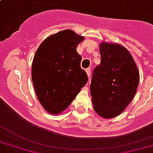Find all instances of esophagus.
I'll return each instance as SVG.
<instances>
[{
    "label": "esophagus",
    "mask_w": 153,
    "mask_h": 153,
    "mask_svg": "<svg viewBox=\"0 0 153 153\" xmlns=\"http://www.w3.org/2000/svg\"><path fill=\"white\" fill-rule=\"evenodd\" d=\"M86 72H87V76H88V78H91V69H87V71H86Z\"/></svg>",
    "instance_id": "obj_1"
}]
</instances>
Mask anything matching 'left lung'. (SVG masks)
<instances>
[{"mask_svg":"<svg viewBox=\"0 0 153 153\" xmlns=\"http://www.w3.org/2000/svg\"><path fill=\"white\" fill-rule=\"evenodd\" d=\"M101 62L94 70L91 82L93 108L103 119L118 116L131 102L140 74L132 56L117 43H100Z\"/></svg>","mask_w":153,"mask_h":153,"instance_id":"1","label":"left lung"}]
</instances>
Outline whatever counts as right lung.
<instances>
[{
	"label": "right lung",
	"mask_w": 153,
	"mask_h": 153,
	"mask_svg": "<svg viewBox=\"0 0 153 153\" xmlns=\"http://www.w3.org/2000/svg\"><path fill=\"white\" fill-rule=\"evenodd\" d=\"M83 39L73 30H62L45 38L35 53L33 84L41 105L52 115L66 110L87 82L76 51Z\"/></svg>",
	"instance_id": "1"
}]
</instances>
